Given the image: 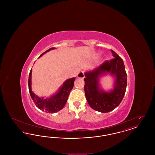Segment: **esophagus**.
<instances>
[{
    "instance_id": "1",
    "label": "esophagus",
    "mask_w": 155,
    "mask_h": 155,
    "mask_svg": "<svg viewBox=\"0 0 155 155\" xmlns=\"http://www.w3.org/2000/svg\"><path fill=\"white\" fill-rule=\"evenodd\" d=\"M85 72L84 71H82L81 72H80L78 75H77V77L78 78H84L85 77Z\"/></svg>"
}]
</instances>
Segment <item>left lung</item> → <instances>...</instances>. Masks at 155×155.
I'll return each instance as SVG.
<instances>
[{
  "label": "left lung",
  "instance_id": "obj_1",
  "mask_svg": "<svg viewBox=\"0 0 155 155\" xmlns=\"http://www.w3.org/2000/svg\"><path fill=\"white\" fill-rule=\"evenodd\" d=\"M114 59L106 60L94 70L86 73L84 78V91L89 106L94 110L107 113L116 109L122 101L127 88V73L123 59L111 50ZM105 72L115 75V89L106 93L98 87V78Z\"/></svg>",
  "mask_w": 155,
  "mask_h": 155
}]
</instances>
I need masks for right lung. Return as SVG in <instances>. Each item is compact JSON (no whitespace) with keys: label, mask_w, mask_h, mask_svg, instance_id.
Masks as SVG:
<instances>
[{"label":"right lung","mask_w":155,"mask_h":155,"mask_svg":"<svg viewBox=\"0 0 155 155\" xmlns=\"http://www.w3.org/2000/svg\"><path fill=\"white\" fill-rule=\"evenodd\" d=\"M53 49H54V48L49 49L43 53L39 57ZM31 73L32 69H31L28 77V88L31 97L37 107L49 113H54L61 110L65 106L70 92L73 88L75 78H72L65 81L63 86L59 89V92L56 95L48 99H44L43 97L41 98L35 95L31 90Z\"/></svg>","instance_id":"1"}]
</instances>
